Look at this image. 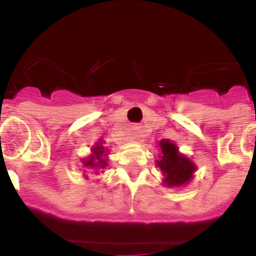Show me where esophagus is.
Wrapping results in <instances>:
<instances>
[{"label":"esophagus","mask_w":256,"mask_h":256,"mask_svg":"<svg viewBox=\"0 0 256 256\" xmlns=\"http://www.w3.org/2000/svg\"><path fill=\"white\" fill-rule=\"evenodd\" d=\"M132 138H138L140 137V132H138V130H137V128H134V130H133V132H132Z\"/></svg>","instance_id":"1"}]
</instances>
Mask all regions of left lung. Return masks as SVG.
Wrapping results in <instances>:
<instances>
[{
	"instance_id": "left-lung-1",
	"label": "left lung",
	"mask_w": 256,
	"mask_h": 256,
	"mask_svg": "<svg viewBox=\"0 0 256 256\" xmlns=\"http://www.w3.org/2000/svg\"><path fill=\"white\" fill-rule=\"evenodd\" d=\"M160 155L156 166L162 170V183L166 187H183L188 184L198 170V166L190 158L180 152V148L170 140L159 142Z\"/></svg>"
}]
</instances>
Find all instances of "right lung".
<instances>
[{"instance_id": "add662e5", "label": "right lung", "mask_w": 256, "mask_h": 256, "mask_svg": "<svg viewBox=\"0 0 256 256\" xmlns=\"http://www.w3.org/2000/svg\"><path fill=\"white\" fill-rule=\"evenodd\" d=\"M102 144H105V142H102V140H98V142H96L94 146H92L90 156L80 160L83 168L91 170L92 173H96V176L100 172H104V169L108 166V150ZM86 177H88V176H86Z\"/></svg>"}]
</instances>
